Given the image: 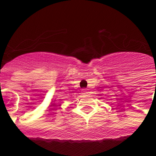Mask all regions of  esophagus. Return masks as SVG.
Wrapping results in <instances>:
<instances>
[{
	"mask_svg": "<svg viewBox=\"0 0 156 156\" xmlns=\"http://www.w3.org/2000/svg\"><path fill=\"white\" fill-rule=\"evenodd\" d=\"M83 90V94H86L87 93V90L86 89H83V90Z\"/></svg>",
	"mask_w": 156,
	"mask_h": 156,
	"instance_id": "esophagus-1",
	"label": "esophagus"
}]
</instances>
